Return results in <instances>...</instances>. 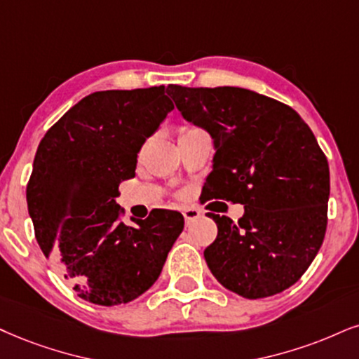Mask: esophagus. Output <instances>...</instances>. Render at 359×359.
<instances>
[{"label": "esophagus", "instance_id": "34e87169", "mask_svg": "<svg viewBox=\"0 0 359 359\" xmlns=\"http://www.w3.org/2000/svg\"><path fill=\"white\" fill-rule=\"evenodd\" d=\"M183 216H184V221H187V223L189 224V223H191V221L200 218L201 211L198 210V208L189 206V208H184V210H183Z\"/></svg>", "mask_w": 359, "mask_h": 359}]
</instances>
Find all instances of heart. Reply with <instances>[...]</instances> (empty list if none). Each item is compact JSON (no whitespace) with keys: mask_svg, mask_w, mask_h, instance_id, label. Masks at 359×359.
Returning <instances> with one entry per match:
<instances>
[{"mask_svg":"<svg viewBox=\"0 0 359 359\" xmlns=\"http://www.w3.org/2000/svg\"><path fill=\"white\" fill-rule=\"evenodd\" d=\"M189 130H191V128H181V131H180V135H181V133H184V131H189Z\"/></svg>","mask_w":359,"mask_h":359,"instance_id":"b5f03b06","label":"heart"}]
</instances>
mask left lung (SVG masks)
Returning a JSON list of instances; mask_svg holds the SVG:
<instances>
[{
  "instance_id": "8db88e82",
  "label": "left lung",
  "mask_w": 359,
  "mask_h": 359,
  "mask_svg": "<svg viewBox=\"0 0 359 359\" xmlns=\"http://www.w3.org/2000/svg\"><path fill=\"white\" fill-rule=\"evenodd\" d=\"M166 93L215 140L206 200L245 205L238 223L208 213L218 226L205 250L208 268L248 299L293 286L328 224L330 168L313 131L293 108L245 88L170 85Z\"/></svg>"
}]
</instances>
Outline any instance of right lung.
Instances as JSON below:
<instances>
[{
	"mask_svg": "<svg viewBox=\"0 0 359 359\" xmlns=\"http://www.w3.org/2000/svg\"><path fill=\"white\" fill-rule=\"evenodd\" d=\"M172 108L165 86L96 91L38 146L26 187L34 236L86 302L114 306L143 294L183 231L178 211L125 224L116 205L119 183L135 178L141 146Z\"/></svg>",
	"mask_w": 359,
	"mask_h": 359,
	"instance_id": "obj_1",
	"label": "right lung"
}]
</instances>
